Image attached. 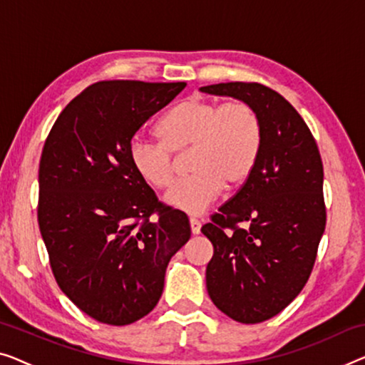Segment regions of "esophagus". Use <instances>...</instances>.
Masks as SVG:
<instances>
[{"mask_svg": "<svg viewBox=\"0 0 365 365\" xmlns=\"http://www.w3.org/2000/svg\"><path fill=\"white\" fill-rule=\"evenodd\" d=\"M190 227H192L193 235H200V231H201L200 220H197V217H190Z\"/></svg>", "mask_w": 365, "mask_h": 365, "instance_id": "34e87169", "label": "esophagus"}]
</instances>
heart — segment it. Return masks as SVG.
I'll use <instances>...</instances> for the list:
<instances>
[{
    "instance_id": "obj_1",
    "label": "heart",
    "mask_w": 365,
    "mask_h": 365,
    "mask_svg": "<svg viewBox=\"0 0 365 365\" xmlns=\"http://www.w3.org/2000/svg\"><path fill=\"white\" fill-rule=\"evenodd\" d=\"M162 140L134 138L128 154L139 178L162 190L172 182L173 152L190 149L188 177L165 193V203L188 215H200L221 193L225 183L237 187L257 165L264 126L257 110L246 101L216 103L190 98L172 108L159 128Z\"/></svg>"
}]
</instances>
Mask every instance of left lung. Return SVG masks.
I'll return each mask as SVG.
<instances>
[{"mask_svg": "<svg viewBox=\"0 0 365 365\" xmlns=\"http://www.w3.org/2000/svg\"><path fill=\"white\" fill-rule=\"evenodd\" d=\"M200 90L246 101L262 119L254 172L201 227L215 249L210 298L235 322L262 323L295 300L313 270L326 226L322 155L303 118L269 86L230 81Z\"/></svg>", "mask_w": 365, "mask_h": 365, "instance_id": "left-lung-1", "label": "left lung"}]
</instances>
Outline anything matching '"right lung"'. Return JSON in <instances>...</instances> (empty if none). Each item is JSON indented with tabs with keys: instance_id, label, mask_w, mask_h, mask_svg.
Returning <instances> with one entry per match:
<instances>
[{
	"instance_id": "obj_1",
	"label": "right lung",
	"mask_w": 365,
	"mask_h": 365,
	"mask_svg": "<svg viewBox=\"0 0 365 365\" xmlns=\"http://www.w3.org/2000/svg\"><path fill=\"white\" fill-rule=\"evenodd\" d=\"M185 86L98 81L65 106L43 144L37 220L53 277L100 323L150 313L168 260L192 235L187 215L157 200L128 154L139 128Z\"/></svg>"
}]
</instances>
